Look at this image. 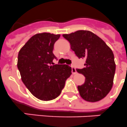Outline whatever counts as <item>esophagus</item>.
I'll return each instance as SVG.
<instances>
[{
  "mask_svg": "<svg viewBox=\"0 0 127 127\" xmlns=\"http://www.w3.org/2000/svg\"><path fill=\"white\" fill-rule=\"evenodd\" d=\"M72 73H73V74H75V73H77L76 70H75V67L73 66H72Z\"/></svg>",
  "mask_w": 127,
  "mask_h": 127,
  "instance_id": "1",
  "label": "esophagus"
}]
</instances>
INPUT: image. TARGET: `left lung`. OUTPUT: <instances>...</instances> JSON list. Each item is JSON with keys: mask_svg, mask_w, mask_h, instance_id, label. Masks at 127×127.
I'll return each mask as SVG.
<instances>
[{"mask_svg": "<svg viewBox=\"0 0 127 127\" xmlns=\"http://www.w3.org/2000/svg\"><path fill=\"white\" fill-rule=\"evenodd\" d=\"M63 36L68 40L75 55L86 60L84 68L77 69L85 77V83L77 87L81 97L89 102L101 100L113 85L116 64L112 50L90 31L79 30Z\"/></svg>", "mask_w": 127, "mask_h": 127, "instance_id": "left-lung-1", "label": "left lung"}]
</instances>
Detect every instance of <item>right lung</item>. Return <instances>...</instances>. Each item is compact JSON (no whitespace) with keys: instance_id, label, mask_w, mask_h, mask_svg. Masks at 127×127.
<instances>
[{"instance_id":"obj_1","label":"right lung","mask_w":127,"mask_h":127,"mask_svg":"<svg viewBox=\"0 0 127 127\" xmlns=\"http://www.w3.org/2000/svg\"><path fill=\"white\" fill-rule=\"evenodd\" d=\"M59 37L50 33L35 34L19 52L17 67L21 79L31 93L42 101L57 97L72 74V68L66 64L51 65L56 59L53 50Z\"/></svg>"}]
</instances>
